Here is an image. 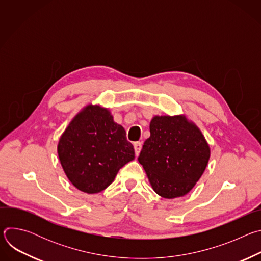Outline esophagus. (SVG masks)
Returning a JSON list of instances; mask_svg holds the SVG:
<instances>
[{"mask_svg": "<svg viewBox=\"0 0 261 261\" xmlns=\"http://www.w3.org/2000/svg\"><path fill=\"white\" fill-rule=\"evenodd\" d=\"M134 151H135V155L136 156H138L139 155V153H140V151H141V147H142V144H141V142H139V141H136V142H134Z\"/></svg>", "mask_w": 261, "mask_h": 261, "instance_id": "1", "label": "esophagus"}]
</instances>
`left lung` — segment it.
I'll list each match as a JSON object with an SVG mask.
<instances>
[{
  "label": "left lung",
  "mask_w": 261,
  "mask_h": 261,
  "mask_svg": "<svg viewBox=\"0 0 261 261\" xmlns=\"http://www.w3.org/2000/svg\"><path fill=\"white\" fill-rule=\"evenodd\" d=\"M139 163L154 191L164 198L189 193L204 172L211 151L199 128L185 116H156Z\"/></svg>",
  "instance_id": "obj_1"
}]
</instances>
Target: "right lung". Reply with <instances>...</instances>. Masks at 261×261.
<instances>
[{
    "mask_svg": "<svg viewBox=\"0 0 261 261\" xmlns=\"http://www.w3.org/2000/svg\"><path fill=\"white\" fill-rule=\"evenodd\" d=\"M58 155L74 187L94 194L106 189L119 170L134 159V148L107 108L89 104L62 134Z\"/></svg>",
    "mask_w": 261,
    "mask_h": 261,
    "instance_id": "1",
    "label": "right lung"
}]
</instances>
